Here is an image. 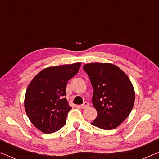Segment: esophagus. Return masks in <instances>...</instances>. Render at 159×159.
<instances>
[{"label": "esophagus", "instance_id": "esophagus-1", "mask_svg": "<svg viewBox=\"0 0 159 159\" xmlns=\"http://www.w3.org/2000/svg\"><path fill=\"white\" fill-rule=\"evenodd\" d=\"M90 106V104L88 103V102H83V104H82V105H80V107L81 109H86V108H88V107Z\"/></svg>", "mask_w": 159, "mask_h": 159}]
</instances>
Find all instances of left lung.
I'll use <instances>...</instances> for the list:
<instances>
[{"label": "left lung", "instance_id": "8db88e82", "mask_svg": "<svg viewBox=\"0 0 159 159\" xmlns=\"http://www.w3.org/2000/svg\"><path fill=\"white\" fill-rule=\"evenodd\" d=\"M94 89L92 102L98 116L91 124L103 130L118 127L130 114L134 102V91L127 75L114 64H84Z\"/></svg>", "mask_w": 159, "mask_h": 159}]
</instances>
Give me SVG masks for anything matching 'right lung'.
Segmentation results:
<instances>
[{
	"instance_id": "obj_1",
	"label": "right lung",
	"mask_w": 159,
	"mask_h": 159,
	"mask_svg": "<svg viewBox=\"0 0 159 159\" xmlns=\"http://www.w3.org/2000/svg\"><path fill=\"white\" fill-rule=\"evenodd\" d=\"M80 62L45 68L27 88L25 107L34 125L46 134L55 133L66 124L71 107L66 98L67 82L79 71Z\"/></svg>"
}]
</instances>
